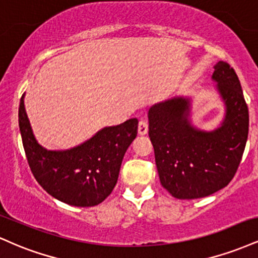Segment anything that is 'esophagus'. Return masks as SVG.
Instances as JSON below:
<instances>
[{
	"label": "esophagus",
	"mask_w": 258,
	"mask_h": 258,
	"mask_svg": "<svg viewBox=\"0 0 258 258\" xmlns=\"http://www.w3.org/2000/svg\"><path fill=\"white\" fill-rule=\"evenodd\" d=\"M147 132H148V120L141 119L138 123V133L139 135H146Z\"/></svg>",
	"instance_id": "obj_1"
}]
</instances>
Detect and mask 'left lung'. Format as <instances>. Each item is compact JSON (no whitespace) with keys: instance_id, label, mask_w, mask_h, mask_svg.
<instances>
[{"instance_id":"obj_1","label":"left lung","mask_w":258,"mask_h":258,"mask_svg":"<svg viewBox=\"0 0 258 258\" xmlns=\"http://www.w3.org/2000/svg\"><path fill=\"white\" fill-rule=\"evenodd\" d=\"M212 78L227 106L223 123L214 132L189 125L188 99L154 105L148 114L160 182L177 199L204 198L228 185L246 146L248 109L238 75L221 60Z\"/></svg>"}]
</instances>
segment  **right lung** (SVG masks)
I'll return each mask as SVG.
<instances>
[{
	"instance_id": "obj_1",
	"label": "right lung",
	"mask_w": 258,
	"mask_h": 258,
	"mask_svg": "<svg viewBox=\"0 0 258 258\" xmlns=\"http://www.w3.org/2000/svg\"><path fill=\"white\" fill-rule=\"evenodd\" d=\"M19 128L31 173L44 190L73 206H96L117 182L127 148L137 136L138 120L105 127L81 146L65 152L46 150L32 135L24 99L19 104Z\"/></svg>"
}]
</instances>
